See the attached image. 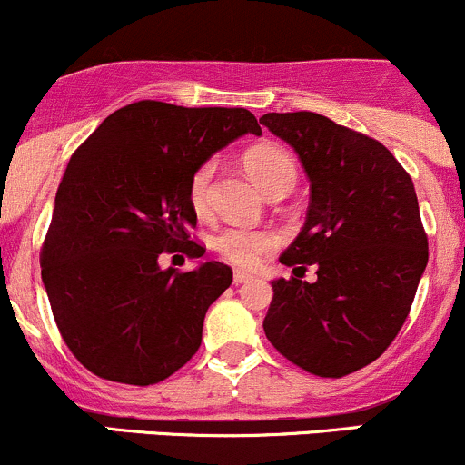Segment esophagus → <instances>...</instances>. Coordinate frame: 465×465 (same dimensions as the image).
Wrapping results in <instances>:
<instances>
[{"label":"esophagus","mask_w":465,"mask_h":465,"mask_svg":"<svg viewBox=\"0 0 465 465\" xmlns=\"http://www.w3.org/2000/svg\"><path fill=\"white\" fill-rule=\"evenodd\" d=\"M252 281L253 276L249 272H242V270L233 272V282H236V285H242V282H252Z\"/></svg>","instance_id":"esophagus-1"}]
</instances>
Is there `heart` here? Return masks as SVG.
Wrapping results in <instances>:
<instances>
[{"label": "heart", "instance_id": "heart-1", "mask_svg": "<svg viewBox=\"0 0 465 465\" xmlns=\"http://www.w3.org/2000/svg\"><path fill=\"white\" fill-rule=\"evenodd\" d=\"M245 167L258 187L267 195L276 192H290L296 184V163L287 149L278 144H258L245 153ZM213 178H216V160L200 164L189 180V203L193 212L207 216L213 198ZM282 238L276 229L252 227V224H227L213 236V247L218 256L242 270H253L281 247Z\"/></svg>", "mask_w": 465, "mask_h": 465}]
</instances>
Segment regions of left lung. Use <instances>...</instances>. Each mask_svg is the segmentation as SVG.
Segmentation results:
<instances>
[{"label": "left lung", "instance_id": "1", "mask_svg": "<svg viewBox=\"0 0 465 465\" xmlns=\"http://www.w3.org/2000/svg\"><path fill=\"white\" fill-rule=\"evenodd\" d=\"M310 178L307 220L281 262L305 272L272 282L265 334L305 372L341 379L379 359L397 339L428 265L417 192L379 140L296 111L261 117Z\"/></svg>", "mask_w": 465, "mask_h": 465}]
</instances>
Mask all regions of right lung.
<instances>
[{"instance_id":"1","label":"right lung","mask_w":465,"mask_h":465,"mask_svg":"<svg viewBox=\"0 0 465 465\" xmlns=\"http://www.w3.org/2000/svg\"><path fill=\"white\" fill-rule=\"evenodd\" d=\"M245 134L261 135L247 109L140 100L71 155L39 258L57 330L95 376L160 383L198 351L204 314L232 285V267L163 270L158 258L203 256L189 238L198 220L189 180Z\"/></svg>"}]
</instances>
